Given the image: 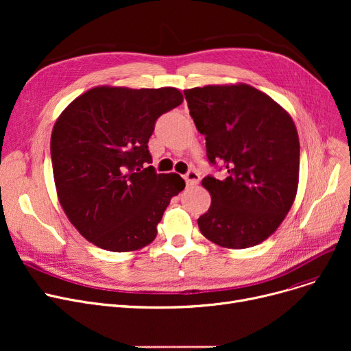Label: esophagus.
Instances as JSON below:
<instances>
[{"label":"esophagus","instance_id":"1","mask_svg":"<svg viewBox=\"0 0 351 351\" xmlns=\"http://www.w3.org/2000/svg\"><path fill=\"white\" fill-rule=\"evenodd\" d=\"M185 180L188 185H197L199 180H200V175L196 172V171H189L186 175H185Z\"/></svg>","mask_w":351,"mask_h":351}]
</instances>
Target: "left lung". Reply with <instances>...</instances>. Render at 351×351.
Masks as SVG:
<instances>
[{
	"mask_svg": "<svg viewBox=\"0 0 351 351\" xmlns=\"http://www.w3.org/2000/svg\"><path fill=\"white\" fill-rule=\"evenodd\" d=\"M196 129L205 135L212 165L225 179L206 176L212 197L197 226L210 242L246 249L273 234L289 213L299 186L300 143L286 109L247 84L185 89Z\"/></svg>",
	"mask_w": 351,
	"mask_h": 351,
	"instance_id": "obj_1",
	"label": "left lung"
}]
</instances>
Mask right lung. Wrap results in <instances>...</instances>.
Instances as JSON below:
<instances>
[{"instance_id": "right-lung-1", "label": "right lung", "mask_w": 351, "mask_h": 351, "mask_svg": "<svg viewBox=\"0 0 351 351\" xmlns=\"http://www.w3.org/2000/svg\"><path fill=\"white\" fill-rule=\"evenodd\" d=\"M182 102V92L172 86L102 85L62 110L51 135L55 188L69 222L88 242L109 252L154 242L185 180L147 166V142L156 119Z\"/></svg>"}]
</instances>
